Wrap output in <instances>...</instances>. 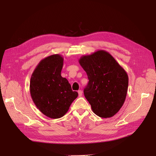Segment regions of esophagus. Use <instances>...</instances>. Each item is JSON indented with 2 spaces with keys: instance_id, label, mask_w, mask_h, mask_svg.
I'll list each match as a JSON object with an SVG mask.
<instances>
[{
  "instance_id": "obj_1",
  "label": "esophagus",
  "mask_w": 156,
  "mask_h": 156,
  "mask_svg": "<svg viewBox=\"0 0 156 156\" xmlns=\"http://www.w3.org/2000/svg\"><path fill=\"white\" fill-rule=\"evenodd\" d=\"M78 92L79 97H81V96H82V95H83V92H82V90H80L78 91Z\"/></svg>"
}]
</instances>
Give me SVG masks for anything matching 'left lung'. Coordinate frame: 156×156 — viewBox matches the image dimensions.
Here are the masks:
<instances>
[{
    "instance_id": "8db88e82",
    "label": "left lung",
    "mask_w": 156,
    "mask_h": 156,
    "mask_svg": "<svg viewBox=\"0 0 156 156\" xmlns=\"http://www.w3.org/2000/svg\"><path fill=\"white\" fill-rule=\"evenodd\" d=\"M79 63L87 74L89 81L83 92L93 112L103 118L114 116L125 101L128 87L126 72L104 50L81 56Z\"/></svg>"
}]
</instances>
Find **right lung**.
<instances>
[{
  "label": "right lung",
  "mask_w": 156,
  "mask_h": 156,
  "mask_svg": "<svg viewBox=\"0 0 156 156\" xmlns=\"http://www.w3.org/2000/svg\"><path fill=\"white\" fill-rule=\"evenodd\" d=\"M64 59L53 54L43 59L33 72L30 83L31 99L46 116L57 119L66 113L78 95L68 80L61 76Z\"/></svg>",
  "instance_id": "obj_1"
}]
</instances>
